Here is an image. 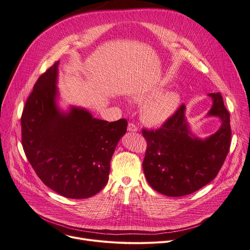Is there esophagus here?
<instances>
[{"mask_svg": "<svg viewBox=\"0 0 250 250\" xmlns=\"http://www.w3.org/2000/svg\"><path fill=\"white\" fill-rule=\"evenodd\" d=\"M127 130H128V132H132V133H137L138 132V127L134 124H128Z\"/></svg>", "mask_w": 250, "mask_h": 250, "instance_id": "34e87169", "label": "esophagus"}]
</instances>
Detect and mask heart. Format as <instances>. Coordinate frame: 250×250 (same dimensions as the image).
Listing matches in <instances>:
<instances>
[{
  "label": "heart",
  "mask_w": 250,
  "mask_h": 250,
  "mask_svg": "<svg viewBox=\"0 0 250 250\" xmlns=\"http://www.w3.org/2000/svg\"><path fill=\"white\" fill-rule=\"evenodd\" d=\"M166 82L160 80L152 85L140 87L130 92L129 98L142 103L141 121L149 126H161L176 114L181 104V95L176 90H166Z\"/></svg>",
  "instance_id": "obj_1"
}]
</instances>
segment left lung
<instances>
[{
    "instance_id": "8db88e82",
    "label": "left lung",
    "mask_w": 250,
    "mask_h": 250,
    "mask_svg": "<svg viewBox=\"0 0 250 250\" xmlns=\"http://www.w3.org/2000/svg\"><path fill=\"white\" fill-rule=\"evenodd\" d=\"M212 106L205 117H218L220 127L206 138L195 136L186 105L159 129H143L148 148L143 169L150 187L167 196L199 190L218 174L229 152L230 114L220 93H209Z\"/></svg>"
}]
</instances>
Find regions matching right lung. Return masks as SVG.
Listing matches in <instances>:
<instances>
[{
  "instance_id": "add662e5",
  "label": "right lung",
  "mask_w": 250,
  "mask_h": 250,
  "mask_svg": "<svg viewBox=\"0 0 250 250\" xmlns=\"http://www.w3.org/2000/svg\"><path fill=\"white\" fill-rule=\"evenodd\" d=\"M57 62L38 78L21 117L22 146L37 176L69 199H87L108 181L110 160L126 133L125 118L108 123L84 107L62 109Z\"/></svg>"
}]
</instances>
